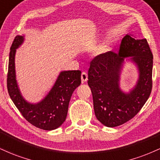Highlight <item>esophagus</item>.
Listing matches in <instances>:
<instances>
[{"label": "esophagus", "instance_id": "1", "mask_svg": "<svg viewBox=\"0 0 160 160\" xmlns=\"http://www.w3.org/2000/svg\"><path fill=\"white\" fill-rule=\"evenodd\" d=\"M81 80L82 82H85L88 80V75L86 72H82L81 74Z\"/></svg>", "mask_w": 160, "mask_h": 160}]
</instances>
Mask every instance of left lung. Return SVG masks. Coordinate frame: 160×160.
Returning <instances> with one entry per match:
<instances>
[{
    "instance_id": "left-lung-1",
    "label": "left lung",
    "mask_w": 160,
    "mask_h": 160,
    "mask_svg": "<svg viewBox=\"0 0 160 160\" xmlns=\"http://www.w3.org/2000/svg\"><path fill=\"white\" fill-rule=\"evenodd\" d=\"M130 57L139 69L137 85L129 93L121 90L119 79L125 58ZM153 54L146 39L122 38L119 53L112 51L95 56L88 71L95 114L108 127L128 122L140 111L152 90Z\"/></svg>"
}]
</instances>
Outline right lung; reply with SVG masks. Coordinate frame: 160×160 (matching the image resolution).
<instances>
[{"mask_svg":"<svg viewBox=\"0 0 160 160\" xmlns=\"http://www.w3.org/2000/svg\"><path fill=\"white\" fill-rule=\"evenodd\" d=\"M23 41L24 36L17 35L10 47L7 73L9 95L28 122L43 130L56 129L65 121L71 95L81 83V71H62L44 98L38 103H29L22 95L16 78L15 55Z\"/></svg>","mask_w":160,"mask_h":160,"instance_id":"right-lung-1","label":"right lung"}]
</instances>
